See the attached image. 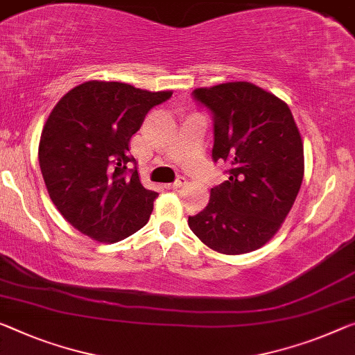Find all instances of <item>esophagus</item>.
<instances>
[{"label":"esophagus","mask_w":355,"mask_h":355,"mask_svg":"<svg viewBox=\"0 0 355 355\" xmlns=\"http://www.w3.org/2000/svg\"><path fill=\"white\" fill-rule=\"evenodd\" d=\"M184 184H185V178H184V176H179L174 182L166 184V187H168V189H178V187H182Z\"/></svg>","instance_id":"34e87169"}]
</instances>
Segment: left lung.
Segmentation results:
<instances>
[{"label": "left lung", "instance_id": "left-lung-1", "mask_svg": "<svg viewBox=\"0 0 355 355\" xmlns=\"http://www.w3.org/2000/svg\"><path fill=\"white\" fill-rule=\"evenodd\" d=\"M214 119V162L228 181L211 189L189 227L206 246L238 255L263 246L279 230L303 181V141L284 101L250 83L193 90Z\"/></svg>", "mask_w": 355, "mask_h": 355}]
</instances>
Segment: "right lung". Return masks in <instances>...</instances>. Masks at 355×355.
<instances>
[{
	"mask_svg": "<svg viewBox=\"0 0 355 355\" xmlns=\"http://www.w3.org/2000/svg\"><path fill=\"white\" fill-rule=\"evenodd\" d=\"M171 95L89 80L52 109L40 141L41 173L60 214L80 233L117 243L149 220L159 193L141 184L130 138Z\"/></svg>",
	"mask_w": 355,
	"mask_h": 355,
	"instance_id": "right-lung-1",
	"label": "right lung"
}]
</instances>
